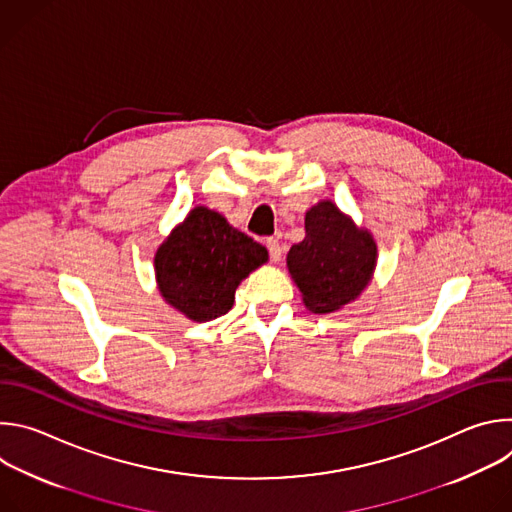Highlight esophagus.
<instances>
[{
	"label": "esophagus",
	"mask_w": 512,
	"mask_h": 512,
	"mask_svg": "<svg viewBox=\"0 0 512 512\" xmlns=\"http://www.w3.org/2000/svg\"><path fill=\"white\" fill-rule=\"evenodd\" d=\"M267 251H269L271 261H275V263H279V261H281L283 249H281V245H279V241H277V239H267Z\"/></svg>",
	"instance_id": "34e87169"
}]
</instances>
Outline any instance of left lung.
<instances>
[{
  "label": "left lung",
  "mask_w": 512,
  "mask_h": 512,
  "mask_svg": "<svg viewBox=\"0 0 512 512\" xmlns=\"http://www.w3.org/2000/svg\"><path fill=\"white\" fill-rule=\"evenodd\" d=\"M377 257L373 233L358 227L332 200H320L306 212V237L291 245L287 269L304 306L314 314H330L360 298L375 275Z\"/></svg>",
  "instance_id": "left-lung-1"
}]
</instances>
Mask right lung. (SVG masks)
Returning a JSON list of instances; mask_svg holds the SVG:
<instances>
[{"label": "right lung", "mask_w": 512, "mask_h": 512, "mask_svg": "<svg viewBox=\"0 0 512 512\" xmlns=\"http://www.w3.org/2000/svg\"><path fill=\"white\" fill-rule=\"evenodd\" d=\"M263 245L206 206H194L154 255L166 304L192 322H208L235 304L239 283L267 263Z\"/></svg>", "instance_id": "obj_1"}]
</instances>
